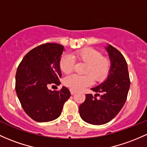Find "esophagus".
<instances>
[{
    "label": "esophagus",
    "mask_w": 147,
    "mask_h": 147,
    "mask_svg": "<svg viewBox=\"0 0 147 147\" xmlns=\"http://www.w3.org/2000/svg\"><path fill=\"white\" fill-rule=\"evenodd\" d=\"M70 91L71 95H74V94H75V93H76V91H75V90L72 89V88H70Z\"/></svg>",
    "instance_id": "34e87169"
}]
</instances>
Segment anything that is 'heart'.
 <instances>
[{
	"label": "heart",
	"mask_w": 147,
	"mask_h": 147,
	"mask_svg": "<svg viewBox=\"0 0 147 147\" xmlns=\"http://www.w3.org/2000/svg\"><path fill=\"white\" fill-rule=\"evenodd\" d=\"M73 57L79 63L86 64L84 70V75H72L66 77L63 84L74 90H80L91 86L93 80L97 83L103 82L107 78L111 69V61L107 56H102L101 51L92 47L77 50ZM75 60L70 55L64 54L59 60L60 70L64 74H69L74 70Z\"/></svg>",
	"instance_id": "1"
}]
</instances>
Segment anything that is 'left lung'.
Segmentation results:
<instances>
[{
	"instance_id": "obj_1",
	"label": "left lung",
	"mask_w": 147,
	"mask_h": 147,
	"mask_svg": "<svg viewBox=\"0 0 147 147\" xmlns=\"http://www.w3.org/2000/svg\"><path fill=\"white\" fill-rule=\"evenodd\" d=\"M106 49L112 63L107 80L91 88L100 94H86L85 101L79 107L81 118L93 125H102L114 119L125 104L130 88L128 65L124 56L110 45Z\"/></svg>"
}]
</instances>
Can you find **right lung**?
Instances as JSON below:
<instances>
[{"label":"right lung","instance_id":"1","mask_svg":"<svg viewBox=\"0 0 147 147\" xmlns=\"http://www.w3.org/2000/svg\"><path fill=\"white\" fill-rule=\"evenodd\" d=\"M63 46L46 43L28 51L17 67L15 89L24 112L33 120L48 122L61 115L63 105L70 97L68 88L48 89L59 86L61 72L59 63Z\"/></svg>","mask_w":147,"mask_h":147}]
</instances>
